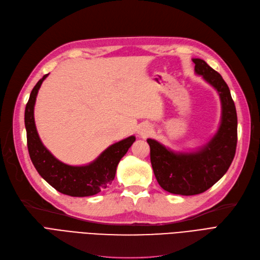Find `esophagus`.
<instances>
[{
    "label": "esophagus",
    "instance_id": "34e87169",
    "mask_svg": "<svg viewBox=\"0 0 260 260\" xmlns=\"http://www.w3.org/2000/svg\"><path fill=\"white\" fill-rule=\"evenodd\" d=\"M151 126L150 125H148V124H141L140 126L138 127V134L140 136H148L149 134L151 133Z\"/></svg>",
    "mask_w": 260,
    "mask_h": 260
}]
</instances>
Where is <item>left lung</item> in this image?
Here are the masks:
<instances>
[{"instance_id": "obj_1", "label": "left lung", "mask_w": 260, "mask_h": 260, "mask_svg": "<svg viewBox=\"0 0 260 260\" xmlns=\"http://www.w3.org/2000/svg\"><path fill=\"white\" fill-rule=\"evenodd\" d=\"M195 73L217 91L222 118L215 135L193 152H175L148 139L153 171L162 189L177 195H197L213 186L232 165L237 148L238 119L227 83L204 60L193 59Z\"/></svg>"}]
</instances>
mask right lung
Instances as JSON below:
<instances>
[{"instance_id": "1", "label": "right lung", "mask_w": 260, "mask_h": 260, "mask_svg": "<svg viewBox=\"0 0 260 260\" xmlns=\"http://www.w3.org/2000/svg\"><path fill=\"white\" fill-rule=\"evenodd\" d=\"M48 75L36 83L25 106L24 124L28 154L38 174L57 191L73 197L93 196L112 183L119 161L136 138L129 136L113 143L88 165L71 166L55 158L43 145L34 120L36 96Z\"/></svg>"}]
</instances>
